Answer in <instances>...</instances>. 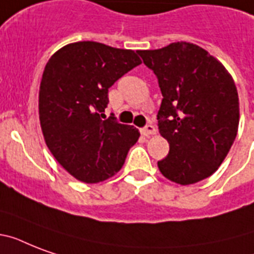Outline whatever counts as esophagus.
Segmentation results:
<instances>
[{"instance_id": "esophagus-1", "label": "esophagus", "mask_w": 254, "mask_h": 254, "mask_svg": "<svg viewBox=\"0 0 254 254\" xmlns=\"http://www.w3.org/2000/svg\"><path fill=\"white\" fill-rule=\"evenodd\" d=\"M141 133H142L143 135H146V137H149V135H154L155 133H157V129H155L154 125H151V124H149V125H146V127L141 129Z\"/></svg>"}]
</instances>
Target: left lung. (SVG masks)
Segmentation results:
<instances>
[{
  "label": "left lung",
  "mask_w": 254,
  "mask_h": 254,
  "mask_svg": "<svg viewBox=\"0 0 254 254\" xmlns=\"http://www.w3.org/2000/svg\"><path fill=\"white\" fill-rule=\"evenodd\" d=\"M162 92L159 133L170 151L159 171L179 185L212 175L236 138L239 95L224 65L199 46L177 42L138 51Z\"/></svg>",
  "instance_id": "8db88e82"
}]
</instances>
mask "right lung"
<instances>
[{
  "instance_id": "right-lung-1",
  "label": "right lung",
  "mask_w": 254,
  "mask_h": 254,
  "mask_svg": "<svg viewBox=\"0 0 254 254\" xmlns=\"http://www.w3.org/2000/svg\"><path fill=\"white\" fill-rule=\"evenodd\" d=\"M141 64L131 50L76 42L54 54L39 88V120L46 145L72 177L97 183L121 170L138 129L105 119L108 91Z\"/></svg>"
}]
</instances>
